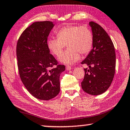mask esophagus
<instances>
[{"mask_svg": "<svg viewBox=\"0 0 130 130\" xmlns=\"http://www.w3.org/2000/svg\"><path fill=\"white\" fill-rule=\"evenodd\" d=\"M66 69L67 70H70L72 69V67H71V66H66Z\"/></svg>", "mask_w": 130, "mask_h": 130, "instance_id": "1", "label": "esophagus"}]
</instances>
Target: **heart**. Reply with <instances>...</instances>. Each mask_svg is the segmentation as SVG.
I'll return each mask as SVG.
<instances>
[{
    "mask_svg": "<svg viewBox=\"0 0 130 130\" xmlns=\"http://www.w3.org/2000/svg\"><path fill=\"white\" fill-rule=\"evenodd\" d=\"M57 36L48 39V48L54 56H59L67 44L69 48L59 59L60 61L66 64L78 61L80 53L87 54L93 47V33L87 26H65L57 31Z\"/></svg>",
    "mask_w": 130,
    "mask_h": 130,
    "instance_id": "1",
    "label": "heart"
}]
</instances>
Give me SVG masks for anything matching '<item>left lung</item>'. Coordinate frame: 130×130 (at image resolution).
<instances>
[{
    "mask_svg": "<svg viewBox=\"0 0 130 130\" xmlns=\"http://www.w3.org/2000/svg\"><path fill=\"white\" fill-rule=\"evenodd\" d=\"M93 36V49L82 62L89 69H84L82 87L86 93L99 95L104 93L113 80L116 70L115 48L111 39L99 24L90 22Z\"/></svg>",
    "mask_w": 130,
    "mask_h": 130,
    "instance_id": "obj_1",
    "label": "left lung"
}]
</instances>
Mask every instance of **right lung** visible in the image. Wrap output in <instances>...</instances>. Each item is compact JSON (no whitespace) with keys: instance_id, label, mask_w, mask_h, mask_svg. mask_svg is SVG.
<instances>
[{"instance_id":"right-lung-1","label":"right lung","mask_w":130,"mask_h":130,"mask_svg":"<svg viewBox=\"0 0 130 130\" xmlns=\"http://www.w3.org/2000/svg\"><path fill=\"white\" fill-rule=\"evenodd\" d=\"M54 24L36 22L19 38L16 56L19 76L26 89L37 99L49 100L60 92V75L65 66L50 53L47 37Z\"/></svg>"}]
</instances>
